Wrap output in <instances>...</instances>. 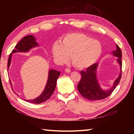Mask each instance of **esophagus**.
Segmentation results:
<instances>
[{
  "mask_svg": "<svg viewBox=\"0 0 134 134\" xmlns=\"http://www.w3.org/2000/svg\"><path fill=\"white\" fill-rule=\"evenodd\" d=\"M65 71L66 72H70L71 71V70L68 68H66L65 69Z\"/></svg>",
  "mask_w": 134,
  "mask_h": 134,
  "instance_id": "1",
  "label": "esophagus"
}]
</instances>
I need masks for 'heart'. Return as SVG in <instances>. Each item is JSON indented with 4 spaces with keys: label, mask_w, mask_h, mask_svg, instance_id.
<instances>
[{
    "label": "heart",
    "mask_w": 134,
    "mask_h": 134,
    "mask_svg": "<svg viewBox=\"0 0 134 134\" xmlns=\"http://www.w3.org/2000/svg\"><path fill=\"white\" fill-rule=\"evenodd\" d=\"M102 51L99 42L79 32L65 35L59 44L55 43L52 48V55L58 62H66L70 56L72 64L78 69L91 66L99 59Z\"/></svg>",
    "instance_id": "heart-1"
}]
</instances>
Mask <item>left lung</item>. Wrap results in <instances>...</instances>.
Masks as SVG:
<instances>
[{"instance_id": "left-lung-1", "label": "left lung", "mask_w": 134, "mask_h": 134, "mask_svg": "<svg viewBox=\"0 0 134 134\" xmlns=\"http://www.w3.org/2000/svg\"><path fill=\"white\" fill-rule=\"evenodd\" d=\"M112 54L116 56L117 62L120 66L121 72L117 79L115 81L113 86L108 90H103L98 82L96 75V70L98 64L95 63L87 69L86 71L81 70L82 75L80 82L78 85V90L84 98L91 100H101L107 98L110 95L117 85L120 83L121 78V69H122V52L119 46L116 44V50L113 51Z\"/></svg>"}]
</instances>
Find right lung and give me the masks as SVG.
Here are the masks:
<instances>
[{
  "label": "right lung",
  "instance_id": "right-lung-1",
  "mask_svg": "<svg viewBox=\"0 0 134 134\" xmlns=\"http://www.w3.org/2000/svg\"><path fill=\"white\" fill-rule=\"evenodd\" d=\"M38 46V43L36 41V39L34 36L28 35L23 37L21 41H20L14 47L12 51V53L10 54L8 61V70L9 69V67L10 65L12 56L13 53L15 52H27L29 51L32 48ZM60 75V72L54 69H50L48 72V80L46 85L45 88L40 95L37 98L31 100H26L28 102L32 103L40 104L42 102H45L47 100L50 98V97L54 93L55 89L56 86V82ZM10 83L12 85V82L9 79ZM13 90V89H12Z\"/></svg>",
  "mask_w": 134,
  "mask_h": 134
}]
</instances>
